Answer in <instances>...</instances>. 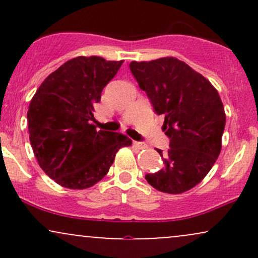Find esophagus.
<instances>
[{"instance_id":"34e87169","label":"esophagus","mask_w":258,"mask_h":258,"mask_svg":"<svg viewBox=\"0 0 258 258\" xmlns=\"http://www.w3.org/2000/svg\"><path fill=\"white\" fill-rule=\"evenodd\" d=\"M133 147L138 148V149H144V148H147L146 144L142 143V142H133Z\"/></svg>"}]
</instances>
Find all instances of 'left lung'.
Wrapping results in <instances>:
<instances>
[{
    "instance_id": "obj_1",
    "label": "left lung",
    "mask_w": 258,
    "mask_h": 258,
    "mask_svg": "<svg viewBox=\"0 0 258 258\" xmlns=\"http://www.w3.org/2000/svg\"><path fill=\"white\" fill-rule=\"evenodd\" d=\"M130 69L154 111L165 116L162 130L170 138L166 153L156 149L164 168L146 179L159 191L184 193L205 178L221 153L226 114L220 94L209 80L173 57L131 61Z\"/></svg>"
}]
</instances>
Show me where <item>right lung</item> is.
I'll list each match as a JSON object with an SVG mask.
<instances>
[{
	"mask_svg": "<svg viewBox=\"0 0 258 258\" xmlns=\"http://www.w3.org/2000/svg\"><path fill=\"white\" fill-rule=\"evenodd\" d=\"M123 60L76 57L48 75L28 110L29 138L38 165L69 189H86L108 173L120 148L132 141L117 132L97 131L94 105Z\"/></svg>",
	"mask_w": 258,
	"mask_h": 258,
	"instance_id": "right-lung-1",
	"label": "right lung"
}]
</instances>
